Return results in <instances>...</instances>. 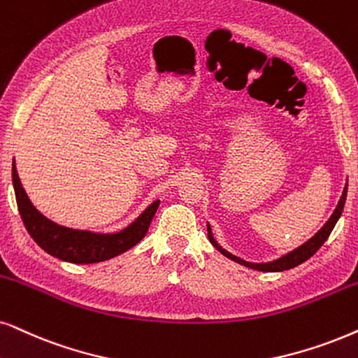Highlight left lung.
Listing matches in <instances>:
<instances>
[{
	"instance_id": "1",
	"label": "left lung",
	"mask_w": 358,
	"mask_h": 358,
	"mask_svg": "<svg viewBox=\"0 0 358 358\" xmlns=\"http://www.w3.org/2000/svg\"><path fill=\"white\" fill-rule=\"evenodd\" d=\"M347 187H348V185L345 183V188H343L342 196H341V200H338V203H337L336 210H334L332 215H330V218L325 221V224L322 226V228H320L319 231L315 233L310 239H307L304 244L297 246L296 250L286 252V255H282L280 257H278V259H273V261H268V262H250V261H244V259H241V257L231 255V252L226 251L223 246H220V243L216 241L215 236H213L210 223H206L208 238H210L211 244L216 248V250L221 252V255L228 257V259L238 262V264L246 266V268H250V269L262 271V273H280V271L292 269V268H296V266H299L304 261L309 259V257L314 256L315 252L319 251V248L322 246L325 241H327V238L330 236V233H332L334 226L337 224L338 218H341V216H342L343 205H345V200H347Z\"/></svg>"
}]
</instances>
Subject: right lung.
Listing matches in <instances>:
<instances>
[{
    "mask_svg": "<svg viewBox=\"0 0 358 358\" xmlns=\"http://www.w3.org/2000/svg\"><path fill=\"white\" fill-rule=\"evenodd\" d=\"M13 187H15L17 210L31 238L48 255L74 264H92L112 259L134 248L145 236L160 200L152 201L145 210L125 228L114 233H96L57 224L38 211L22 188L16 164L13 162Z\"/></svg>",
    "mask_w": 358,
    "mask_h": 358,
    "instance_id": "1",
    "label": "right lung"
}]
</instances>
